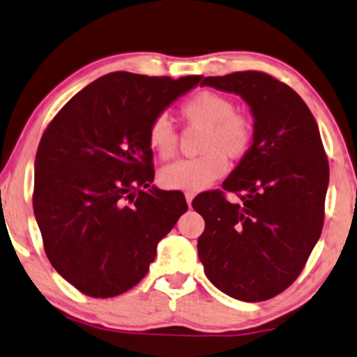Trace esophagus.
I'll list each match as a JSON object with an SVG mask.
<instances>
[{
	"instance_id": "obj_1",
	"label": "esophagus",
	"mask_w": 357,
	"mask_h": 357,
	"mask_svg": "<svg viewBox=\"0 0 357 357\" xmlns=\"http://www.w3.org/2000/svg\"><path fill=\"white\" fill-rule=\"evenodd\" d=\"M184 196H186V202H188V206L191 207L192 199H194V192H186V194H184Z\"/></svg>"
}]
</instances>
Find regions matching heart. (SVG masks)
Here are the masks:
<instances>
[{
	"instance_id": "obj_1",
	"label": "heart",
	"mask_w": 357,
	"mask_h": 357,
	"mask_svg": "<svg viewBox=\"0 0 357 357\" xmlns=\"http://www.w3.org/2000/svg\"><path fill=\"white\" fill-rule=\"evenodd\" d=\"M181 117L188 126L202 129L197 146L202 155L165 166L158 179L166 189L197 192L225 174L227 158L240 160L248 153L253 122L235 112L230 99L212 91H201L188 99L181 107ZM149 145L161 160L173 158L178 151V135L165 116L150 123Z\"/></svg>"
}]
</instances>
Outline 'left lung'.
Listing matches in <instances>:
<instances>
[{
	"label": "left lung",
	"instance_id": "obj_1",
	"mask_svg": "<svg viewBox=\"0 0 357 357\" xmlns=\"http://www.w3.org/2000/svg\"><path fill=\"white\" fill-rule=\"evenodd\" d=\"M234 93L253 116V142L223 189L192 201L206 220L197 240L207 279L227 296L261 302L296 281L321 235L330 168L318 126L302 98L261 71L202 78Z\"/></svg>",
	"mask_w": 357,
	"mask_h": 357
}]
</instances>
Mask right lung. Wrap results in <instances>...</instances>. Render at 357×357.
<instances>
[{"label": "right lung", "mask_w": 357, "mask_h": 357, "mask_svg": "<svg viewBox=\"0 0 357 357\" xmlns=\"http://www.w3.org/2000/svg\"><path fill=\"white\" fill-rule=\"evenodd\" d=\"M201 76L114 71L75 94L42 135L34 215L47 258L89 297L127 292L149 273L186 199L151 186L150 123Z\"/></svg>", "instance_id": "right-lung-1"}]
</instances>
